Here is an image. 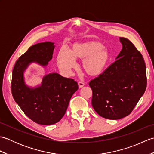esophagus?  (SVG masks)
I'll list each match as a JSON object with an SVG mask.
<instances>
[{"mask_svg":"<svg viewBox=\"0 0 154 154\" xmlns=\"http://www.w3.org/2000/svg\"><path fill=\"white\" fill-rule=\"evenodd\" d=\"M78 85H79V87L81 88L85 85V83L83 82V81H79V82L78 83Z\"/></svg>","mask_w":154,"mask_h":154,"instance_id":"obj_1","label":"esophagus"}]
</instances>
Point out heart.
Segmentation results:
<instances>
[{"label":"heart","instance_id":"1","mask_svg":"<svg viewBox=\"0 0 154 154\" xmlns=\"http://www.w3.org/2000/svg\"><path fill=\"white\" fill-rule=\"evenodd\" d=\"M75 59L83 60L82 67L91 76H96L102 73L109 61V54L99 42H89L75 44L70 52L62 48L57 55V64L62 71L70 74L77 66Z\"/></svg>","mask_w":154,"mask_h":154}]
</instances>
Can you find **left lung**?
<instances>
[{"label": "left lung", "mask_w": 154, "mask_h": 154, "mask_svg": "<svg viewBox=\"0 0 154 154\" xmlns=\"http://www.w3.org/2000/svg\"><path fill=\"white\" fill-rule=\"evenodd\" d=\"M122 50L116 60L89 83L92 106L100 116L122 119L132 112L147 85L146 67L141 53L131 42L120 38Z\"/></svg>", "instance_id": "left-lung-1"}]
</instances>
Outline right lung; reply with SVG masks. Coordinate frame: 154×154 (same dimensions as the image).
<instances>
[{
  "label": "right lung",
  "instance_id": "obj_1",
  "mask_svg": "<svg viewBox=\"0 0 154 154\" xmlns=\"http://www.w3.org/2000/svg\"><path fill=\"white\" fill-rule=\"evenodd\" d=\"M54 44L45 42L29 48L16 61L12 71L13 98L26 115L42 125H51L62 119L72 95L79 88L77 81L56 73L44 76L39 87L30 88L25 84L24 71L34 62L46 66L52 59Z\"/></svg>",
  "mask_w": 154,
  "mask_h": 154
}]
</instances>
